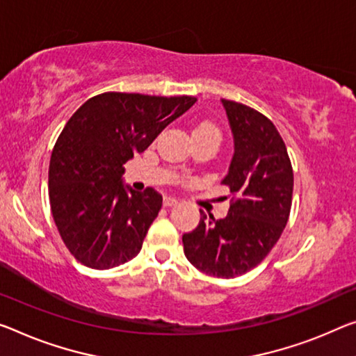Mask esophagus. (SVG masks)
<instances>
[{"mask_svg": "<svg viewBox=\"0 0 356 356\" xmlns=\"http://www.w3.org/2000/svg\"><path fill=\"white\" fill-rule=\"evenodd\" d=\"M175 205H178V199H175L172 195L163 197V207H175Z\"/></svg>", "mask_w": 356, "mask_h": 356, "instance_id": "1", "label": "esophagus"}]
</instances>
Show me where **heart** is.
Instances as JSON below:
<instances>
[{
  "mask_svg": "<svg viewBox=\"0 0 356 356\" xmlns=\"http://www.w3.org/2000/svg\"><path fill=\"white\" fill-rule=\"evenodd\" d=\"M195 134H215V135L220 136V130H218V129L215 127V125L210 124V122H200V124L197 125V127L194 129L193 135H195Z\"/></svg>",
  "mask_w": 356,
  "mask_h": 356,
  "instance_id": "obj_1",
  "label": "heart"
}]
</instances>
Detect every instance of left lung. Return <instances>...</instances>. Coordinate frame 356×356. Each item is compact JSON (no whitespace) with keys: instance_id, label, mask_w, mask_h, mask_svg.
<instances>
[{"instance_id":"left-lung-1","label":"left lung","mask_w":356,"mask_h":356,"mask_svg":"<svg viewBox=\"0 0 356 356\" xmlns=\"http://www.w3.org/2000/svg\"><path fill=\"white\" fill-rule=\"evenodd\" d=\"M234 136L222 184L232 205L222 220L207 216L183 235L184 256L207 275L234 278L259 264L280 238L291 210L293 168L286 146L264 114L221 100Z\"/></svg>"}]
</instances>
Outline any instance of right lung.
<instances>
[{
  "label": "right lung",
  "mask_w": 356,
  "mask_h": 356,
  "mask_svg": "<svg viewBox=\"0 0 356 356\" xmlns=\"http://www.w3.org/2000/svg\"><path fill=\"white\" fill-rule=\"evenodd\" d=\"M195 102L106 92L70 118L49 163V200L60 237L84 266L113 269L140 253L162 195L125 186L122 165Z\"/></svg>",
  "instance_id": "obj_1"
}]
</instances>
